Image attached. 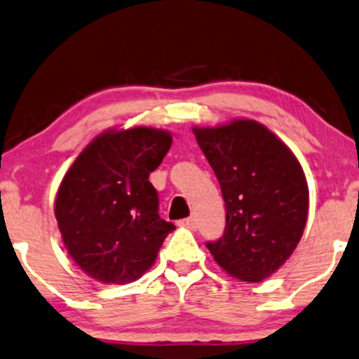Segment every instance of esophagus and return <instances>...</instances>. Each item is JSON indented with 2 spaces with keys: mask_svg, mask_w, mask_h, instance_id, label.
Segmentation results:
<instances>
[{
  "mask_svg": "<svg viewBox=\"0 0 359 359\" xmlns=\"http://www.w3.org/2000/svg\"><path fill=\"white\" fill-rule=\"evenodd\" d=\"M181 226L189 228V229H196V226H198V221H196V218H194V216H189V218H187V219L181 221Z\"/></svg>",
  "mask_w": 359,
  "mask_h": 359,
  "instance_id": "esophagus-1",
  "label": "esophagus"
}]
</instances>
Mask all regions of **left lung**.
<instances>
[{
    "label": "left lung",
    "instance_id": "obj_1",
    "mask_svg": "<svg viewBox=\"0 0 359 359\" xmlns=\"http://www.w3.org/2000/svg\"><path fill=\"white\" fill-rule=\"evenodd\" d=\"M193 133L226 206L224 234L206 248L229 276L266 280L293 255L306 226L309 191L302 165L255 119Z\"/></svg>",
    "mask_w": 359,
    "mask_h": 359
}]
</instances>
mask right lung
<instances>
[{
	"mask_svg": "<svg viewBox=\"0 0 359 359\" xmlns=\"http://www.w3.org/2000/svg\"><path fill=\"white\" fill-rule=\"evenodd\" d=\"M158 128L108 130L79 153L57 188L55 216L74 263L104 285L136 281L175 224L158 215L149 172L171 148Z\"/></svg>",
	"mask_w": 359,
	"mask_h": 359,
	"instance_id": "obj_1",
	"label": "right lung"
}]
</instances>
